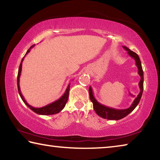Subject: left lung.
<instances>
[{
	"instance_id": "1",
	"label": "left lung",
	"mask_w": 160,
	"mask_h": 160,
	"mask_svg": "<svg viewBox=\"0 0 160 160\" xmlns=\"http://www.w3.org/2000/svg\"><path fill=\"white\" fill-rule=\"evenodd\" d=\"M123 48L126 51H128V55L134 59L135 61V64L138 69V74L140 76V80L139 82V87H140V93L137 96L136 98L134 99L133 102L132 103L131 106L128 109H116L113 108H110L107 106H104L102 104H100L99 102L97 101V99L94 98L92 89L90 86L89 88V93H90V98L91 102L93 104V108L97 114L100 117L103 118L108 119V120H119L124 117H126L127 115H128L130 113L132 112L134 110L137 105L138 104L140 99H141L142 92H143V80H144V78H143V70L142 68L141 62H140V58L138 55L136 53L133 52L131 50H130L128 47L123 46Z\"/></svg>"
}]
</instances>
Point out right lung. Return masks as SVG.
<instances>
[{"label": "right lung", "mask_w": 160, "mask_h": 160, "mask_svg": "<svg viewBox=\"0 0 160 160\" xmlns=\"http://www.w3.org/2000/svg\"><path fill=\"white\" fill-rule=\"evenodd\" d=\"M34 47V44L32 45V47L29 48L28 51H27V53L25 55V56L29 52V51H30L31 48H33ZM25 56H24L23 58L22 59V61L20 63V67H19L18 74V89L19 94H20L21 99H22V101L24 102V103H25V104L29 108V109L33 111L34 112L37 113V114H39V115H52V114H56V113H59L61 110H63V109L65 107V106H66V102L68 101V99L69 91H70V83L68 84V85L66 90V92H65V93L63 94V96H62L61 98H59L58 99L56 100V101L51 103V104H48L47 105H46V106L43 107H40V108H35V107H33L32 106H31V105H29L28 103L25 101V98H24L23 95L21 93L20 88V77L21 71H22V61L24 60V58H25Z\"/></svg>", "instance_id": "obj_1"}]
</instances>
